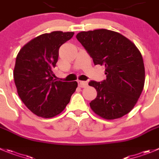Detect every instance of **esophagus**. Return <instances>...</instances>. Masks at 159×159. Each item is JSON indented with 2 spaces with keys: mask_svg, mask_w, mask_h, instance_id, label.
<instances>
[{
  "mask_svg": "<svg viewBox=\"0 0 159 159\" xmlns=\"http://www.w3.org/2000/svg\"><path fill=\"white\" fill-rule=\"evenodd\" d=\"M78 85H79L81 88H85V87L88 86V82L87 81H78Z\"/></svg>",
  "mask_w": 159,
  "mask_h": 159,
  "instance_id": "esophagus-1",
  "label": "esophagus"
}]
</instances>
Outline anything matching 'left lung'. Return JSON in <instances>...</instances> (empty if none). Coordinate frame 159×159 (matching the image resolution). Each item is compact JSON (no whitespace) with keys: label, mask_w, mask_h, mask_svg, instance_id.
I'll list each match as a JSON object with an SVG mask.
<instances>
[{"label":"left lung","mask_w":159,"mask_h":159,"mask_svg":"<svg viewBox=\"0 0 159 159\" xmlns=\"http://www.w3.org/2000/svg\"><path fill=\"white\" fill-rule=\"evenodd\" d=\"M76 38L95 65L105 66L106 79L89 82L97 91L90 107L105 119L119 118L128 114L144 85V65L140 51L121 34L106 29L83 31Z\"/></svg>","instance_id":"left-lung-1"}]
</instances>
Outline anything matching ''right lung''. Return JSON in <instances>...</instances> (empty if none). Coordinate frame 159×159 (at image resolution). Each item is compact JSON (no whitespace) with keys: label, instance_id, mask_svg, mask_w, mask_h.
<instances>
[{"label":"right lung","instance_id":"obj_1","mask_svg":"<svg viewBox=\"0 0 159 159\" xmlns=\"http://www.w3.org/2000/svg\"><path fill=\"white\" fill-rule=\"evenodd\" d=\"M74 34L62 31L44 34L29 41L18 53L13 72L18 95L38 116L48 118L61 113L78 87L77 81H56L52 71L60 46Z\"/></svg>","mask_w":159,"mask_h":159}]
</instances>
